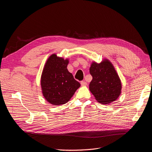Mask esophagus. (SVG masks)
<instances>
[{"label":"esophagus","mask_w":152,"mask_h":152,"mask_svg":"<svg viewBox=\"0 0 152 152\" xmlns=\"http://www.w3.org/2000/svg\"><path fill=\"white\" fill-rule=\"evenodd\" d=\"M80 83H81L82 86H86L87 85V83L85 81H82L81 82H80Z\"/></svg>","instance_id":"obj_1"}]
</instances>
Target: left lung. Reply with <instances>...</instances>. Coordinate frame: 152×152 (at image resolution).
Segmentation results:
<instances>
[{
    "mask_svg": "<svg viewBox=\"0 0 152 152\" xmlns=\"http://www.w3.org/2000/svg\"><path fill=\"white\" fill-rule=\"evenodd\" d=\"M90 72L93 79L89 88L97 102L109 104L118 99L121 91V80L109 60L104 59L99 64L93 62Z\"/></svg>",
    "mask_w": 152,
    "mask_h": 152,
    "instance_id": "left-lung-1",
    "label": "left lung"
}]
</instances>
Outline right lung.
<instances>
[{
	"instance_id": "right-lung-1",
	"label": "right lung",
	"mask_w": 152,
	"mask_h": 152,
	"mask_svg": "<svg viewBox=\"0 0 152 152\" xmlns=\"http://www.w3.org/2000/svg\"><path fill=\"white\" fill-rule=\"evenodd\" d=\"M69 59L51 55L47 59L41 76L43 96L49 103L59 105L67 103L80 84L67 69Z\"/></svg>"
}]
</instances>
